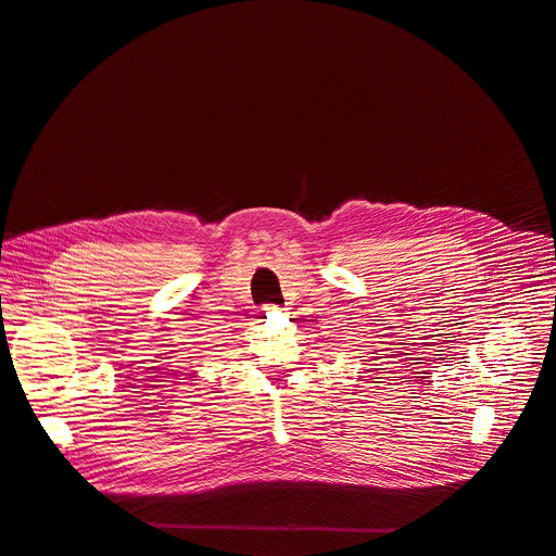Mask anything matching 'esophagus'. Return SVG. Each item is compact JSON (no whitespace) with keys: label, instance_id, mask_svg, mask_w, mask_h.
I'll return each mask as SVG.
<instances>
[{"label":"esophagus","instance_id":"esophagus-1","mask_svg":"<svg viewBox=\"0 0 556 556\" xmlns=\"http://www.w3.org/2000/svg\"><path fill=\"white\" fill-rule=\"evenodd\" d=\"M279 312H281V307H279V305H264V314H266V316L279 314Z\"/></svg>","mask_w":556,"mask_h":556}]
</instances>
